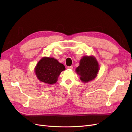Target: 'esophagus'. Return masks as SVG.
<instances>
[{
  "label": "esophagus",
  "mask_w": 132,
  "mask_h": 132,
  "mask_svg": "<svg viewBox=\"0 0 132 132\" xmlns=\"http://www.w3.org/2000/svg\"><path fill=\"white\" fill-rule=\"evenodd\" d=\"M68 69H73V67H72V66H68Z\"/></svg>",
  "instance_id": "obj_1"
}]
</instances>
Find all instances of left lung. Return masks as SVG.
<instances>
[{
  "label": "left lung",
  "mask_w": 132,
  "mask_h": 132,
  "mask_svg": "<svg viewBox=\"0 0 132 132\" xmlns=\"http://www.w3.org/2000/svg\"><path fill=\"white\" fill-rule=\"evenodd\" d=\"M99 66L96 59L93 56H84L79 62V66L75 70L84 83L88 82L96 77Z\"/></svg>",
  "instance_id": "obj_1"
}]
</instances>
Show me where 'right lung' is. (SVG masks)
I'll list each match as a JSON object with an SVG mask.
<instances>
[{
  "label": "right lung",
  "mask_w": 132,
  "mask_h": 132,
  "mask_svg": "<svg viewBox=\"0 0 132 132\" xmlns=\"http://www.w3.org/2000/svg\"><path fill=\"white\" fill-rule=\"evenodd\" d=\"M64 70V66L56 59L45 57L37 63L35 71L39 80L49 85H53L57 82L59 75Z\"/></svg>",
  "instance_id": "obj_1"
}]
</instances>
